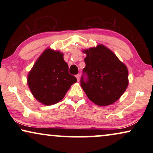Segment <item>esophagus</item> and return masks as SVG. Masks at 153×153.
I'll list each match as a JSON object with an SVG mask.
<instances>
[{
  "label": "esophagus",
  "mask_w": 153,
  "mask_h": 153,
  "mask_svg": "<svg viewBox=\"0 0 153 153\" xmlns=\"http://www.w3.org/2000/svg\"><path fill=\"white\" fill-rule=\"evenodd\" d=\"M76 78L77 79V81H79V79H80V74H76Z\"/></svg>",
  "instance_id": "34e87169"
}]
</instances>
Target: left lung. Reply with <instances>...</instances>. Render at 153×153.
I'll return each mask as SVG.
<instances>
[{"label":"left lung","mask_w":153,"mask_h":153,"mask_svg":"<svg viewBox=\"0 0 153 153\" xmlns=\"http://www.w3.org/2000/svg\"><path fill=\"white\" fill-rule=\"evenodd\" d=\"M83 52L87 55L80 81L83 91L97 105L114 103L128 85L127 67L104 45H97Z\"/></svg>","instance_id":"obj_1"}]
</instances>
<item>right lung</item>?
I'll use <instances>...</instances> for the list:
<instances>
[{"instance_id":"obj_1","label":"right lung","mask_w":153,"mask_h":153,"mask_svg":"<svg viewBox=\"0 0 153 153\" xmlns=\"http://www.w3.org/2000/svg\"><path fill=\"white\" fill-rule=\"evenodd\" d=\"M63 54L46 49L35 62L28 76L30 91L45 105L58 103L77 79L68 72Z\"/></svg>"}]
</instances>
